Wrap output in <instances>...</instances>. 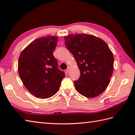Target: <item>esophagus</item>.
<instances>
[{
	"instance_id": "34e87169",
	"label": "esophagus",
	"mask_w": 135,
	"mask_h": 135,
	"mask_svg": "<svg viewBox=\"0 0 135 135\" xmlns=\"http://www.w3.org/2000/svg\"><path fill=\"white\" fill-rule=\"evenodd\" d=\"M69 71H70V67H68L67 70H66V73H69Z\"/></svg>"
}]
</instances>
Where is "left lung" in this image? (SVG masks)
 I'll use <instances>...</instances> for the list:
<instances>
[{
  "label": "left lung",
  "mask_w": 135,
  "mask_h": 135,
  "mask_svg": "<svg viewBox=\"0 0 135 135\" xmlns=\"http://www.w3.org/2000/svg\"><path fill=\"white\" fill-rule=\"evenodd\" d=\"M65 45L73 55L80 71L74 81L76 90L86 98H95L106 89L114 68V56L108 45L89 34L65 36Z\"/></svg>",
  "instance_id": "8db88e82"
}]
</instances>
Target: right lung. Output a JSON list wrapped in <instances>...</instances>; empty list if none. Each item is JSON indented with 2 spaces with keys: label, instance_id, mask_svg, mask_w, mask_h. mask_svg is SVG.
I'll return each mask as SVG.
<instances>
[{
  "label": "right lung",
  "instance_id": "add662e5",
  "mask_svg": "<svg viewBox=\"0 0 135 135\" xmlns=\"http://www.w3.org/2000/svg\"><path fill=\"white\" fill-rule=\"evenodd\" d=\"M57 42L56 36L37 38L21 52L18 59V73L22 83L32 95L41 99L55 94L65 77L53 55Z\"/></svg>",
  "mask_w": 135,
  "mask_h": 135
}]
</instances>
